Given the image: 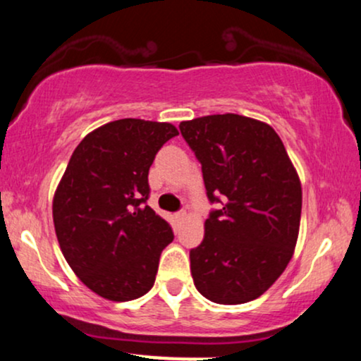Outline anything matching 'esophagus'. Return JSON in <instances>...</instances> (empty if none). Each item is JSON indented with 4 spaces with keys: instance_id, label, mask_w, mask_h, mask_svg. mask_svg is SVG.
<instances>
[{
    "instance_id": "obj_1",
    "label": "esophagus",
    "mask_w": 361,
    "mask_h": 361,
    "mask_svg": "<svg viewBox=\"0 0 361 361\" xmlns=\"http://www.w3.org/2000/svg\"><path fill=\"white\" fill-rule=\"evenodd\" d=\"M186 217H188V214H186V210H180V212H176V219H178V221H185Z\"/></svg>"
}]
</instances>
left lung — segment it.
<instances>
[{"label": "left lung", "instance_id": "left-lung-1", "mask_svg": "<svg viewBox=\"0 0 361 361\" xmlns=\"http://www.w3.org/2000/svg\"><path fill=\"white\" fill-rule=\"evenodd\" d=\"M210 204L200 246L190 251L195 287L215 304L258 299L287 268L299 235L302 188L283 142L268 123L207 115L180 123Z\"/></svg>", "mask_w": 361, "mask_h": 361}]
</instances>
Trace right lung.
I'll list each match as a JSON object with an SVG mask.
<instances>
[{"mask_svg": "<svg viewBox=\"0 0 361 361\" xmlns=\"http://www.w3.org/2000/svg\"><path fill=\"white\" fill-rule=\"evenodd\" d=\"M175 126L122 118L98 127L74 149L52 215L61 251L86 287L103 299L142 297L156 280L171 226L146 205L149 168Z\"/></svg>", "mask_w": 361, "mask_h": 361, "instance_id": "add662e5", "label": "right lung"}]
</instances>
